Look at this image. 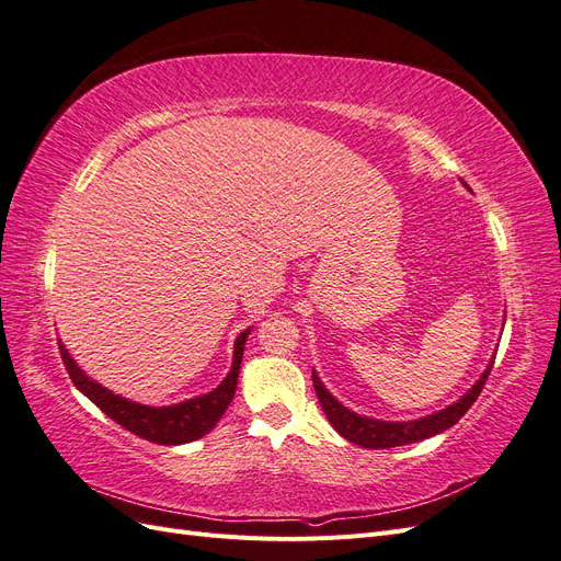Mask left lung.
Returning a JSON list of instances; mask_svg holds the SVG:
<instances>
[{
	"label": "left lung",
	"instance_id": "1",
	"mask_svg": "<svg viewBox=\"0 0 561 561\" xmlns=\"http://www.w3.org/2000/svg\"><path fill=\"white\" fill-rule=\"evenodd\" d=\"M491 367H494V358L489 360L478 383H474L463 398H458L456 402L445 407V410H439V412L428 414L423 419H416V421H379V419H369V416L351 412L348 407L339 402L325 388V383L318 379L316 369H313V388H316V396L322 404V412H325L328 421L332 423L339 435L346 437L348 443L360 445L365 449H390V447L419 443V439H426V437H433L437 433L451 428L454 423H458V419H461L470 410L472 402L478 400V396L482 393Z\"/></svg>",
	"mask_w": 561,
	"mask_h": 561
}]
</instances>
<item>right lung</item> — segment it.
I'll list each match as a JSON object with an SVG mask.
<instances>
[{"mask_svg": "<svg viewBox=\"0 0 561 561\" xmlns=\"http://www.w3.org/2000/svg\"><path fill=\"white\" fill-rule=\"evenodd\" d=\"M248 334H250V328L236 336L233 363L222 383L206 396L184 400L171 407H149V404L133 402L112 393L110 388L93 381L87 371L72 360V355L67 353L62 342H58V346H60L65 369L67 375H70L72 383L93 404H98L112 421H116L118 426H124L126 431L135 433L142 439H149V443L154 445H186V443H194V439L203 435H208L217 426V421L227 412V407L236 393V383H239V369H241Z\"/></svg>", "mask_w": 561, "mask_h": 561, "instance_id": "obj_1", "label": "right lung"}]
</instances>
